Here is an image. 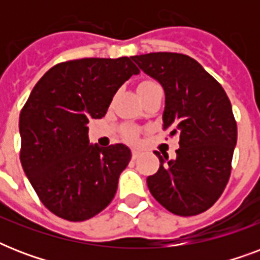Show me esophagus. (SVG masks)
<instances>
[{
	"instance_id": "1",
	"label": "esophagus",
	"mask_w": 260,
	"mask_h": 260,
	"mask_svg": "<svg viewBox=\"0 0 260 260\" xmlns=\"http://www.w3.org/2000/svg\"><path fill=\"white\" fill-rule=\"evenodd\" d=\"M139 156H140V152H139V151H136V150L132 151V159H134V160H136Z\"/></svg>"
}]
</instances>
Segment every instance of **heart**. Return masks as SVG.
<instances>
[{
	"instance_id": "1",
	"label": "heart",
	"mask_w": 260,
	"mask_h": 260,
	"mask_svg": "<svg viewBox=\"0 0 260 260\" xmlns=\"http://www.w3.org/2000/svg\"><path fill=\"white\" fill-rule=\"evenodd\" d=\"M151 86H158V85L154 82H143V83H140L139 90L146 89V87H151ZM126 138H128V140H131V142H136V139H138L136 131L132 129V128H129V129L126 131Z\"/></svg>"
}]
</instances>
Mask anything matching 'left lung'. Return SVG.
Segmentation results:
<instances>
[{"label": "left lung", "instance_id": "1", "mask_svg": "<svg viewBox=\"0 0 260 260\" xmlns=\"http://www.w3.org/2000/svg\"><path fill=\"white\" fill-rule=\"evenodd\" d=\"M166 95L163 129L179 138L175 159L155 154L158 173L147 178L154 198L171 213L209 209L225 189L238 142L232 105L221 85L187 55L151 52L132 56Z\"/></svg>", "mask_w": 260, "mask_h": 260}]
</instances>
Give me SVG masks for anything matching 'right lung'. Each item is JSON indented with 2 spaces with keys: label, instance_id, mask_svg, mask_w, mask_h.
<instances>
[{
  "label": "right lung",
  "instance_id": "right-lung-1",
  "mask_svg": "<svg viewBox=\"0 0 260 260\" xmlns=\"http://www.w3.org/2000/svg\"><path fill=\"white\" fill-rule=\"evenodd\" d=\"M139 73L126 56L77 59L50 69L30 91L18 122L20 160L43 205L59 217L85 221L113 200L131 150L90 144L87 124L104 117Z\"/></svg>",
  "mask_w": 260,
  "mask_h": 260
}]
</instances>
